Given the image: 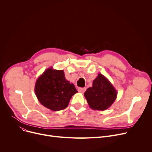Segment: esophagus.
<instances>
[{"mask_svg": "<svg viewBox=\"0 0 152 152\" xmlns=\"http://www.w3.org/2000/svg\"><path fill=\"white\" fill-rule=\"evenodd\" d=\"M86 88H85V87H84V88L79 87V88L78 89V91L81 93H84L86 91Z\"/></svg>", "mask_w": 152, "mask_h": 152, "instance_id": "esophagus-1", "label": "esophagus"}]
</instances>
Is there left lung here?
<instances>
[{"label": "left lung", "mask_w": 152, "mask_h": 152, "mask_svg": "<svg viewBox=\"0 0 152 152\" xmlns=\"http://www.w3.org/2000/svg\"><path fill=\"white\" fill-rule=\"evenodd\" d=\"M84 95L92 110L103 111L115 101L117 92L107 77L99 74L93 81L92 86L89 87Z\"/></svg>", "instance_id": "8db88e82"}]
</instances>
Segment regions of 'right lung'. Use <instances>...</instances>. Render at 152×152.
Returning a JSON list of instances; mask_svg holds the SVG:
<instances>
[{"mask_svg":"<svg viewBox=\"0 0 152 152\" xmlns=\"http://www.w3.org/2000/svg\"><path fill=\"white\" fill-rule=\"evenodd\" d=\"M34 91L40 103L52 111L65 109L72 96L77 92L74 84L65 79L63 70L52 68L39 77Z\"/></svg>","mask_w":152,"mask_h":152,"instance_id":"1","label":"right lung"}]
</instances>
